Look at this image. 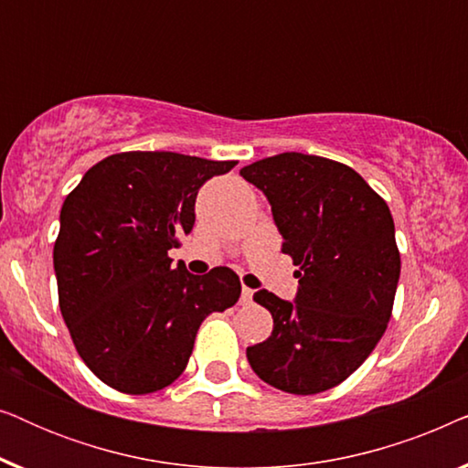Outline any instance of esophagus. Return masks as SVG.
Returning a JSON list of instances; mask_svg holds the SVG:
<instances>
[{"label": "esophagus", "instance_id": "esophagus-1", "mask_svg": "<svg viewBox=\"0 0 468 468\" xmlns=\"http://www.w3.org/2000/svg\"><path fill=\"white\" fill-rule=\"evenodd\" d=\"M253 300V290H249V287H242V293H240V303L242 304H249Z\"/></svg>", "mask_w": 468, "mask_h": 468}]
</instances>
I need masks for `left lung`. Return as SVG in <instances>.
<instances>
[{
  "label": "left lung",
  "instance_id": "left-lung-1",
  "mask_svg": "<svg viewBox=\"0 0 468 468\" xmlns=\"http://www.w3.org/2000/svg\"><path fill=\"white\" fill-rule=\"evenodd\" d=\"M240 176L264 191L281 251L298 266L293 303L253 293L274 324L247 360L283 392H325L367 360L392 317L400 277L392 213L356 170L325 157L281 153Z\"/></svg>",
  "mask_w": 468,
  "mask_h": 468
}]
</instances>
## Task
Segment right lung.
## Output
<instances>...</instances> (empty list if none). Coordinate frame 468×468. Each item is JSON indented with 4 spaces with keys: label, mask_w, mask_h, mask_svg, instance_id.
Returning <instances> with one entry per match:
<instances>
[{
    "label": "right lung",
    "mask_w": 468,
    "mask_h": 468,
    "mask_svg": "<svg viewBox=\"0 0 468 468\" xmlns=\"http://www.w3.org/2000/svg\"><path fill=\"white\" fill-rule=\"evenodd\" d=\"M236 162L130 151L89 168L61 207L53 264L59 309L91 373L119 392L164 389L187 367L207 315L240 298L239 274L172 266L196 196Z\"/></svg>",
    "instance_id": "obj_1"
}]
</instances>
